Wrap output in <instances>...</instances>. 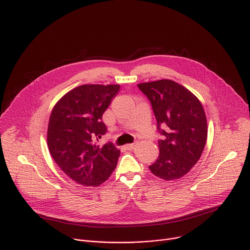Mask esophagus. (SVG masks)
<instances>
[{
  "mask_svg": "<svg viewBox=\"0 0 250 250\" xmlns=\"http://www.w3.org/2000/svg\"><path fill=\"white\" fill-rule=\"evenodd\" d=\"M124 147H125V149H126V150H131V149H133V148L135 147V144H130V145H126V146H125Z\"/></svg>",
  "mask_w": 250,
  "mask_h": 250,
  "instance_id": "esophagus-1",
  "label": "esophagus"
}]
</instances>
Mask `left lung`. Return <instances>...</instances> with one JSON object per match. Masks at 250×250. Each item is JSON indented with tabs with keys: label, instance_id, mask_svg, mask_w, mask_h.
<instances>
[{
	"label": "left lung",
	"instance_id": "obj_1",
	"mask_svg": "<svg viewBox=\"0 0 250 250\" xmlns=\"http://www.w3.org/2000/svg\"><path fill=\"white\" fill-rule=\"evenodd\" d=\"M149 100L157 121L159 156L149 166L163 180L179 179L200 159L208 136V125L199 99L182 85L163 79L137 84Z\"/></svg>",
	"mask_w": 250,
	"mask_h": 250
}]
</instances>
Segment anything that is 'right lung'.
Instances as JSON below:
<instances>
[{"mask_svg": "<svg viewBox=\"0 0 250 250\" xmlns=\"http://www.w3.org/2000/svg\"><path fill=\"white\" fill-rule=\"evenodd\" d=\"M119 90L120 85H82L65 94L51 112L47 128L50 154L80 185H101L118 164L121 151L112 142L100 146L95 141L108 130L102 117Z\"/></svg>", "mask_w": 250, "mask_h": 250, "instance_id": "1", "label": "right lung"}]
</instances>
